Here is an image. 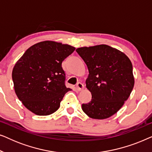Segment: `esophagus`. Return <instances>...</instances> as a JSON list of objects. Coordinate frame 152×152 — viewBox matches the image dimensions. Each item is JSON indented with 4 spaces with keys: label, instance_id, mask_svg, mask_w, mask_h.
<instances>
[{
    "label": "esophagus",
    "instance_id": "34e87169",
    "mask_svg": "<svg viewBox=\"0 0 152 152\" xmlns=\"http://www.w3.org/2000/svg\"><path fill=\"white\" fill-rule=\"evenodd\" d=\"M84 84H83L82 83H81V82H78L77 84V85H76V89L77 91H79L83 90V89H84Z\"/></svg>",
    "mask_w": 152,
    "mask_h": 152
}]
</instances>
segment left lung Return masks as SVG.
<instances>
[{
    "label": "left lung",
    "instance_id": "8db88e82",
    "mask_svg": "<svg viewBox=\"0 0 152 152\" xmlns=\"http://www.w3.org/2000/svg\"><path fill=\"white\" fill-rule=\"evenodd\" d=\"M89 74L86 88L91 101L82 104L83 111L93 119H106L114 115L127 100L134 86L133 66L127 56L107 45L76 49Z\"/></svg>",
    "mask_w": 152,
    "mask_h": 152
}]
</instances>
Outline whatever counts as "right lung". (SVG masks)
Instances as JSON below:
<instances>
[{
  "label": "right lung",
  "mask_w": 152,
  "mask_h": 152,
  "mask_svg": "<svg viewBox=\"0 0 152 152\" xmlns=\"http://www.w3.org/2000/svg\"><path fill=\"white\" fill-rule=\"evenodd\" d=\"M75 48L52 41L27 50L12 70L14 91L23 104L38 115L53 113L70 88L65 85L62 61Z\"/></svg>",
  "instance_id": "right-lung-1"
}]
</instances>
